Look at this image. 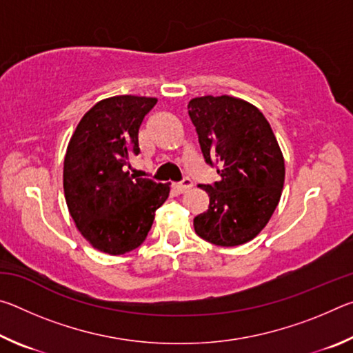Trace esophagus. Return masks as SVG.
<instances>
[{
    "label": "esophagus",
    "mask_w": 353,
    "mask_h": 353,
    "mask_svg": "<svg viewBox=\"0 0 353 353\" xmlns=\"http://www.w3.org/2000/svg\"><path fill=\"white\" fill-rule=\"evenodd\" d=\"M193 187V181L190 177H183L181 182L174 183V188L177 190V193H187V191Z\"/></svg>",
    "instance_id": "1"
}]
</instances>
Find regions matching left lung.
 <instances>
[{
  "mask_svg": "<svg viewBox=\"0 0 353 353\" xmlns=\"http://www.w3.org/2000/svg\"><path fill=\"white\" fill-rule=\"evenodd\" d=\"M207 165L219 181L199 187L210 205L194 218V232L216 246H240L268 224L282 196L285 162L268 119L234 97H201L188 103Z\"/></svg>",
  "mask_w": 353,
  "mask_h": 353,
  "instance_id": "1",
  "label": "left lung"
}]
</instances>
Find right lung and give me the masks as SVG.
<instances>
[{
    "label": "right lung",
    "instance_id": "add662e5",
    "mask_svg": "<svg viewBox=\"0 0 353 353\" xmlns=\"http://www.w3.org/2000/svg\"><path fill=\"white\" fill-rule=\"evenodd\" d=\"M155 98L121 94L99 101L77 124L63 162V191L82 236L101 252L121 255L146 240L168 183L129 174L140 154L139 130Z\"/></svg>",
    "mask_w": 353,
    "mask_h": 353
}]
</instances>
